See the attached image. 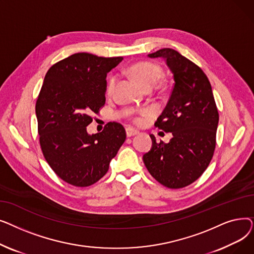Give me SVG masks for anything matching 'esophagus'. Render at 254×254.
Returning <instances> with one entry per match:
<instances>
[{
	"mask_svg": "<svg viewBox=\"0 0 254 254\" xmlns=\"http://www.w3.org/2000/svg\"><path fill=\"white\" fill-rule=\"evenodd\" d=\"M126 131H127V137H132V136H136L139 134L138 130L131 128V127H127Z\"/></svg>",
	"mask_w": 254,
	"mask_h": 254,
	"instance_id": "obj_1",
	"label": "esophagus"
}]
</instances>
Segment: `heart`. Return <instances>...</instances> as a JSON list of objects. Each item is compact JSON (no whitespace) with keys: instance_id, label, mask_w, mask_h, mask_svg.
<instances>
[{"instance_id":"b5f03b06","label":"heart","mask_w":254,"mask_h":254,"mask_svg":"<svg viewBox=\"0 0 254 254\" xmlns=\"http://www.w3.org/2000/svg\"><path fill=\"white\" fill-rule=\"evenodd\" d=\"M129 72L134 77L137 82L143 87H153L163 76V70L159 65L152 64V63H139L134 65H131L129 68ZM116 78L114 76H111L109 78L108 84H107V91L110 92L115 84ZM136 124H141L142 118H136Z\"/></svg>"}]
</instances>
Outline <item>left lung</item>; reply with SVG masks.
I'll return each mask as SVG.
<instances>
[{"label": "left lung", "instance_id": "left-lung-1", "mask_svg": "<svg viewBox=\"0 0 254 254\" xmlns=\"http://www.w3.org/2000/svg\"><path fill=\"white\" fill-rule=\"evenodd\" d=\"M162 58L174 78L169 101L155 127L172 132L169 143H157L143 162L151 176L169 189H181L195 181L209 166L215 149L218 111L209 80L201 68L171 48L147 56Z\"/></svg>", "mask_w": 254, "mask_h": 254}]
</instances>
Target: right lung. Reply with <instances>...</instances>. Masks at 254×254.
Segmentation results:
<instances>
[{"instance_id":"1","label":"right lung","mask_w":254,"mask_h":254,"mask_svg":"<svg viewBox=\"0 0 254 254\" xmlns=\"http://www.w3.org/2000/svg\"><path fill=\"white\" fill-rule=\"evenodd\" d=\"M124 60L79 52L53 64L36 104L40 145L51 169L66 183L85 188L109 169L126 129L117 123L89 135L86 127L106 102V77Z\"/></svg>"}]
</instances>
